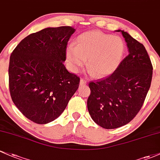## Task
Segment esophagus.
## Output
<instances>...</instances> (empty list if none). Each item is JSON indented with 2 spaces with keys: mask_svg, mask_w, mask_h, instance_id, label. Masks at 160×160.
Wrapping results in <instances>:
<instances>
[{
  "mask_svg": "<svg viewBox=\"0 0 160 160\" xmlns=\"http://www.w3.org/2000/svg\"><path fill=\"white\" fill-rule=\"evenodd\" d=\"M80 85L81 86H84V85H86V83H87V80H85V79H83V78H82L81 80H80Z\"/></svg>",
  "mask_w": 160,
  "mask_h": 160,
  "instance_id": "esophagus-1",
  "label": "esophagus"
}]
</instances>
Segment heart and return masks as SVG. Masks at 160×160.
Segmentation results:
<instances>
[{
    "mask_svg": "<svg viewBox=\"0 0 160 160\" xmlns=\"http://www.w3.org/2000/svg\"><path fill=\"white\" fill-rule=\"evenodd\" d=\"M125 52V45L118 36L99 31L86 32L77 38V42L67 46V61L73 71L85 64L95 76L102 77L115 71Z\"/></svg>",
    "mask_w": 160,
    "mask_h": 160,
    "instance_id": "1",
    "label": "heart"
}]
</instances>
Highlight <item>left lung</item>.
Wrapping results in <instances>:
<instances>
[{"instance_id":"8db88e82","label":"left lung","mask_w":160,"mask_h":160,"mask_svg":"<svg viewBox=\"0 0 160 160\" xmlns=\"http://www.w3.org/2000/svg\"><path fill=\"white\" fill-rule=\"evenodd\" d=\"M122 33L129 54L115 71L89 83L87 108L92 120L106 129L125 125L140 112L150 87L152 65L143 44Z\"/></svg>"}]
</instances>
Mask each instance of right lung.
<instances>
[{
	"instance_id": "right-lung-1",
	"label": "right lung",
	"mask_w": 160,
	"mask_h": 160,
	"mask_svg": "<svg viewBox=\"0 0 160 160\" xmlns=\"http://www.w3.org/2000/svg\"><path fill=\"white\" fill-rule=\"evenodd\" d=\"M71 26L45 28L24 38L10 57L11 99L21 113L36 124L61 115L80 85V77L64 65Z\"/></svg>"
}]
</instances>
